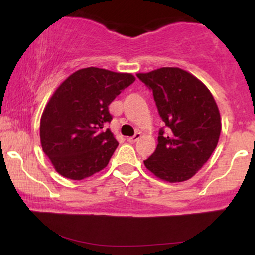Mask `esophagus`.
I'll list each match as a JSON object with an SVG mask.
<instances>
[{
    "label": "esophagus",
    "mask_w": 255,
    "mask_h": 255,
    "mask_svg": "<svg viewBox=\"0 0 255 255\" xmlns=\"http://www.w3.org/2000/svg\"><path fill=\"white\" fill-rule=\"evenodd\" d=\"M140 137H141V134H140V133H135V135H134V136L128 137V141L131 142V144H134V142H136L137 140L140 139Z\"/></svg>",
    "instance_id": "esophagus-1"
}]
</instances>
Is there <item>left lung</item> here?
Returning a JSON list of instances; mask_svg holds the SVG:
<instances>
[{
  "mask_svg": "<svg viewBox=\"0 0 255 255\" xmlns=\"http://www.w3.org/2000/svg\"><path fill=\"white\" fill-rule=\"evenodd\" d=\"M136 77L153 93L165 126L158 131L156 151L144 160L166 182L189 180L211 157L221 135V115L209 89L191 73L163 67Z\"/></svg>",
  "mask_w": 255,
  "mask_h": 255,
  "instance_id": "8db88e82",
  "label": "left lung"
}]
</instances>
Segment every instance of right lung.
<instances>
[{"mask_svg":"<svg viewBox=\"0 0 255 255\" xmlns=\"http://www.w3.org/2000/svg\"><path fill=\"white\" fill-rule=\"evenodd\" d=\"M135 81L128 73L89 67L63 81L40 119V142L56 171L83 180L101 171L119 146L109 128V104Z\"/></svg>","mask_w":255,"mask_h":255,"instance_id":"right-lung-1","label":"right lung"}]
</instances>
